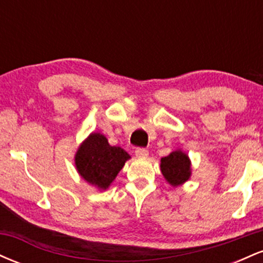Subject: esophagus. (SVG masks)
<instances>
[{"instance_id": "obj_1", "label": "esophagus", "mask_w": 263, "mask_h": 263, "mask_svg": "<svg viewBox=\"0 0 263 263\" xmlns=\"http://www.w3.org/2000/svg\"><path fill=\"white\" fill-rule=\"evenodd\" d=\"M135 155L137 157H140V158H144V157L148 156V151L146 148H137L135 151Z\"/></svg>"}]
</instances>
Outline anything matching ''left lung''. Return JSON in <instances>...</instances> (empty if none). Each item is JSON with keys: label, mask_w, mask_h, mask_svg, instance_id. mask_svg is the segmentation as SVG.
Returning a JSON list of instances; mask_svg holds the SVG:
<instances>
[{"label": "left lung", "mask_w": 263, "mask_h": 263, "mask_svg": "<svg viewBox=\"0 0 263 263\" xmlns=\"http://www.w3.org/2000/svg\"><path fill=\"white\" fill-rule=\"evenodd\" d=\"M161 171L163 177L173 186L182 185L190 178V159L186 153L178 149L172 152L170 156L161 159Z\"/></svg>", "instance_id": "8db88e82"}]
</instances>
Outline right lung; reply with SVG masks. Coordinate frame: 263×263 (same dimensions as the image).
Returning <instances> with one entry per match:
<instances>
[{"mask_svg": "<svg viewBox=\"0 0 263 263\" xmlns=\"http://www.w3.org/2000/svg\"><path fill=\"white\" fill-rule=\"evenodd\" d=\"M129 158L125 149L110 146L104 135L93 132L78 148L75 167L84 180L99 190H106Z\"/></svg>", "mask_w": 263, "mask_h": 263, "instance_id": "right-lung-1", "label": "right lung"}]
</instances>
